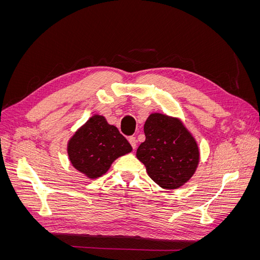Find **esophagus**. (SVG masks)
Returning <instances> with one entry per match:
<instances>
[{
  "label": "esophagus",
  "instance_id": "1",
  "mask_svg": "<svg viewBox=\"0 0 260 260\" xmlns=\"http://www.w3.org/2000/svg\"><path fill=\"white\" fill-rule=\"evenodd\" d=\"M128 141H129V143L131 144L132 148L135 149V148L137 147V139H136L135 137H129V138H128Z\"/></svg>",
  "mask_w": 260,
  "mask_h": 260
}]
</instances>
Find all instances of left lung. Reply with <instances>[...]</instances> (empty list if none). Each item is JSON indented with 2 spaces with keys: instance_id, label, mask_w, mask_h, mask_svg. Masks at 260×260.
I'll return each instance as SVG.
<instances>
[{
  "instance_id": "8db88e82",
  "label": "left lung",
  "mask_w": 260,
  "mask_h": 260,
  "mask_svg": "<svg viewBox=\"0 0 260 260\" xmlns=\"http://www.w3.org/2000/svg\"><path fill=\"white\" fill-rule=\"evenodd\" d=\"M144 133L137 157L154 182L174 190L190 180L199 164V147L181 121L152 114L145 121Z\"/></svg>"
}]
</instances>
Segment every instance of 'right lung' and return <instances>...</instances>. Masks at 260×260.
Instances as JSON below:
<instances>
[{
	"mask_svg": "<svg viewBox=\"0 0 260 260\" xmlns=\"http://www.w3.org/2000/svg\"><path fill=\"white\" fill-rule=\"evenodd\" d=\"M131 151L127 139L102 116H93L68 144L73 166L93 179L104 175L116 158Z\"/></svg>",
	"mask_w": 260,
	"mask_h": 260,
	"instance_id": "right-lung-1",
	"label": "right lung"
}]
</instances>
